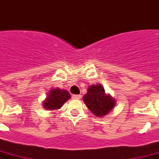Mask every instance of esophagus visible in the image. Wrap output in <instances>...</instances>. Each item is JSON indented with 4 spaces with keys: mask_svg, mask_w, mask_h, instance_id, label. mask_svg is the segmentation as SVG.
Wrapping results in <instances>:
<instances>
[{
    "mask_svg": "<svg viewBox=\"0 0 159 159\" xmlns=\"http://www.w3.org/2000/svg\"><path fill=\"white\" fill-rule=\"evenodd\" d=\"M72 99L79 100V99H81V95H72Z\"/></svg>",
    "mask_w": 159,
    "mask_h": 159,
    "instance_id": "1",
    "label": "esophagus"
}]
</instances>
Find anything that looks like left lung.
<instances>
[{
	"mask_svg": "<svg viewBox=\"0 0 159 159\" xmlns=\"http://www.w3.org/2000/svg\"><path fill=\"white\" fill-rule=\"evenodd\" d=\"M83 99L91 113L97 117L107 115L115 105V100L105 93L104 88L101 84L89 86L87 94L83 95Z\"/></svg>",
	"mask_w": 159,
	"mask_h": 159,
	"instance_id": "obj_1",
	"label": "left lung"
}]
</instances>
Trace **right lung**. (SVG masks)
Returning <instances> with one entry per match:
<instances>
[{
    "mask_svg": "<svg viewBox=\"0 0 159 159\" xmlns=\"http://www.w3.org/2000/svg\"><path fill=\"white\" fill-rule=\"evenodd\" d=\"M70 98V95L68 91L56 88L50 90L49 95L43 102V107L49 110H57Z\"/></svg>",
    "mask_w": 159,
    "mask_h": 159,
    "instance_id": "add662e5",
    "label": "right lung"
}]
</instances>
